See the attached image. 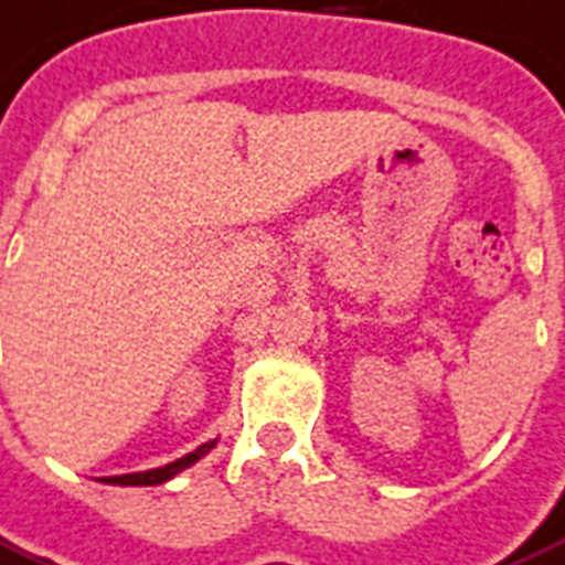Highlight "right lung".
<instances>
[{
    "label": "right lung",
    "mask_w": 565,
    "mask_h": 565,
    "mask_svg": "<svg viewBox=\"0 0 565 565\" xmlns=\"http://www.w3.org/2000/svg\"><path fill=\"white\" fill-rule=\"evenodd\" d=\"M214 444H217V440H207V444H202V447L193 449V452H186L184 459H175L172 465H163V468L142 470V473H125V477H109L106 482H113V486H160V482H167V479H172L175 473L186 470L190 465H196L202 456H207V452L214 449Z\"/></svg>",
    "instance_id": "right-lung-1"
}]
</instances>
